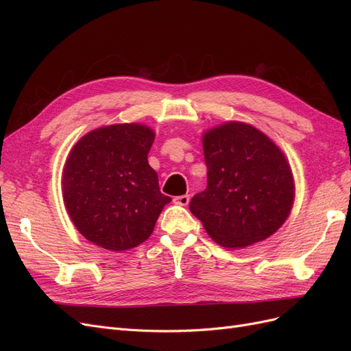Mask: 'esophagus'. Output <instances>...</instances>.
I'll return each instance as SVG.
<instances>
[{"mask_svg": "<svg viewBox=\"0 0 351 351\" xmlns=\"http://www.w3.org/2000/svg\"><path fill=\"white\" fill-rule=\"evenodd\" d=\"M189 202H190V196H189V195H182V196L174 197V204H177V205L187 206Z\"/></svg>", "mask_w": 351, "mask_h": 351, "instance_id": "1", "label": "esophagus"}]
</instances>
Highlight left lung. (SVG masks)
I'll list each match as a JSON object with an SVG mask.
<instances>
[{
	"label": "left lung",
	"mask_w": 351,
	"mask_h": 351,
	"mask_svg": "<svg viewBox=\"0 0 351 351\" xmlns=\"http://www.w3.org/2000/svg\"><path fill=\"white\" fill-rule=\"evenodd\" d=\"M204 155L208 186L189 208L210 239L239 249L272 236L294 199L284 154L253 125L231 121L204 134Z\"/></svg>",
	"instance_id": "left-lung-1"
}]
</instances>
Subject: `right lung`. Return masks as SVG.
Wrapping results in <instances>:
<instances>
[{
  "label": "right lung",
  "mask_w": 351,
  "mask_h": 351,
  "mask_svg": "<svg viewBox=\"0 0 351 351\" xmlns=\"http://www.w3.org/2000/svg\"><path fill=\"white\" fill-rule=\"evenodd\" d=\"M155 134L142 124L101 127L74 145L62 171V197L80 234L107 250L139 246L162 208L147 154Z\"/></svg>",
  "instance_id": "1"
}]
</instances>
